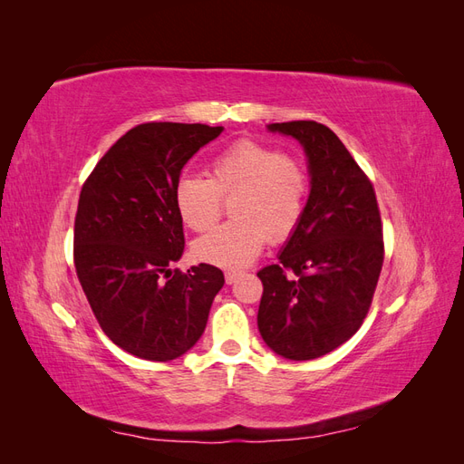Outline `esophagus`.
Returning <instances> with one entry per match:
<instances>
[{
    "instance_id": "1",
    "label": "esophagus",
    "mask_w": 464,
    "mask_h": 464,
    "mask_svg": "<svg viewBox=\"0 0 464 464\" xmlns=\"http://www.w3.org/2000/svg\"><path fill=\"white\" fill-rule=\"evenodd\" d=\"M237 276H240V273H236V271H228L227 275H224V280H227V285H234Z\"/></svg>"
}]
</instances>
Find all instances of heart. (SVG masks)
Wrapping results in <instances>:
<instances>
[{"label": "heart", "instance_id": "b5f03b06", "mask_svg": "<svg viewBox=\"0 0 464 464\" xmlns=\"http://www.w3.org/2000/svg\"><path fill=\"white\" fill-rule=\"evenodd\" d=\"M310 198V174L302 160L257 139H237L210 160L208 179L184 176L174 188L181 222L195 232L215 227L230 203L234 220L193 244L201 263L237 271L254 263L263 246L283 244L300 228Z\"/></svg>", "mask_w": 464, "mask_h": 464}]
</instances>
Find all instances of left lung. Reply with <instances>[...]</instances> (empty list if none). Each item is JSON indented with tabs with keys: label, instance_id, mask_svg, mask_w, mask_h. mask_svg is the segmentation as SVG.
Instances as JSON below:
<instances>
[{
	"label": "left lung",
	"instance_id": "1",
	"mask_svg": "<svg viewBox=\"0 0 464 464\" xmlns=\"http://www.w3.org/2000/svg\"><path fill=\"white\" fill-rule=\"evenodd\" d=\"M271 131L302 143L312 191L278 265L257 273V327L271 350L314 360L346 343L366 319L383 266V227L370 178L327 125L300 120Z\"/></svg>",
	"mask_w": 464,
	"mask_h": 464
}]
</instances>
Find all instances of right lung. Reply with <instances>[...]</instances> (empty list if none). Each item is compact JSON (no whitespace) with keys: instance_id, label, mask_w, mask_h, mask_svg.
<instances>
[{"instance_id":"obj_1","label":"right lung","mask_w":464,"mask_h":464,"mask_svg":"<svg viewBox=\"0 0 464 464\" xmlns=\"http://www.w3.org/2000/svg\"><path fill=\"white\" fill-rule=\"evenodd\" d=\"M222 131L205 123L135 125L81 188L73 232L79 283L108 339L137 358L186 354L224 286L213 265L170 269L186 246L174 205L181 168Z\"/></svg>"}]
</instances>
